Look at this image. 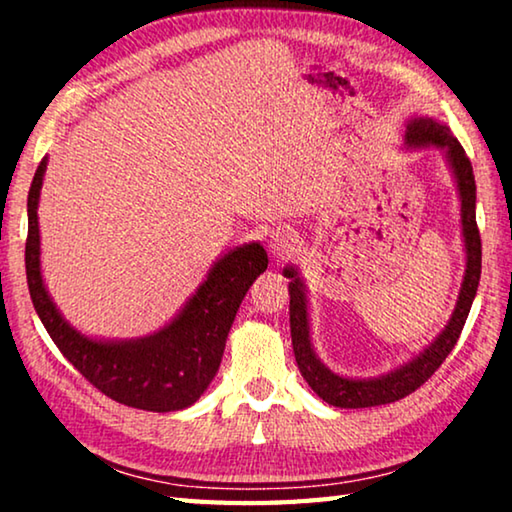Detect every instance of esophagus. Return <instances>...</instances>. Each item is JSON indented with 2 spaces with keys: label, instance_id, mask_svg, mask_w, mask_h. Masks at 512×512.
<instances>
[{
  "label": "esophagus",
  "instance_id": "1",
  "mask_svg": "<svg viewBox=\"0 0 512 512\" xmlns=\"http://www.w3.org/2000/svg\"><path fill=\"white\" fill-rule=\"evenodd\" d=\"M293 246H296V239H293V232L289 228H275L268 237V248L275 257H284L293 253Z\"/></svg>",
  "mask_w": 512,
  "mask_h": 512
}]
</instances>
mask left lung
Instances as JSON below:
<instances>
[{"mask_svg":"<svg viewBox=\"0 0 512 512\" xmlns=\"http://www.w3.org/2000/svg\"><path fill=\"white\" fill-rule=\"evenodd\" d=\"M406 144L409 146H440L447 151V160L452 164L458 196H461V223L465 237V277L458 293L456 309L449 318L443 334L433 341L427 350L420 352L413 361L404 363L388 375L375 379H348L334 375L325 368L311 348L309 339V314H307V296L302 287L296 268H284V277H289V320H291V341L296 352L298 368L302 377L307 379L318 397H323L327 404L339 406V409H368V406L391 404L411 395L413 391L427 381L433 372L440 368V363L447 359V354L454 350L458 336L463 332V325L470 314L472 300L479 289L481 277V235L476 228V185L472 162L465 155L461 142L456 140L452 131L445 124H438L436 119L415 117L406 124Z\"/></svg>","mask_w":512,"mask_h":512,"instance_id":"obj_1","label":"left lung"}]
</instances>
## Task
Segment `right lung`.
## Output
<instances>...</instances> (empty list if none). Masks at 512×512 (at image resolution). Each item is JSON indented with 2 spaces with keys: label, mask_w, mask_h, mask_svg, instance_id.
<instances>
[{
  "label": "right lung",
  "mask_w": 512,
  "mask_h": 512,
  "mask_svg": "<svg viewBox=\"0 0 512 512\" xmlns=\"http://www.w3.org/2000/svg\"><path fill=\"white\" fill-rule=\"evenodd\" d=\"M47 160L40 162L29 189L27 262L29 293L42 325L63 357L103 395L133 409L167 413L192 406L221 366L225 339L250 284L266 271L259 244H244L207 275L185 309L171 323L137 341H94L67 325L42 284L38 198Z\"/></svg>",
  "instance_id": "add662e5"
}]
</instances>
